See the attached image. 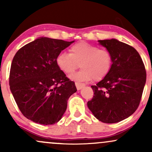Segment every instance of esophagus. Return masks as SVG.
<instances>
[{"label": "esophagus", "mask_w": 152, "mask_h": 152, "mask_svg": "<svg viewBox=\"0 0 152 152\" xmlns=\"http://www.w3.org/2000/svg\"><path fill=\"white\" fill-rule=\"evenodd\" d=\"M75 84H76V88H77V90L81 89V88L85 86L84 83H79V82H76V83H75Z\"/></svg>", "instance_id": "esophagus-1"}]
</instances>
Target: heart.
Returning <instances> with one entry per match:
<instances>
[{
    "instance_id": "b5f03b06",
    "label": "heart",
    "mask_w": 152,
    "mask_h": 152,
    "mask_svg": "<svg viewBox=\"0 0 152 152\" xmlns=\"http://www.w3.org/2000/svg\"><path fill=\"white\" fill-rule=\"evenodd\" d=\"M56 63L65 74H72L78 66L81 70L70 76L78 81H101L109 74L112 67L113 58L106 48L83 42L75 43L69 48V53L61 52L57 55Z\"/></svg>"
}]
</instances>
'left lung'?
I'll use <instances>...</instances> for the list:
<instances>
[{"instance_id": "1", "label": "left lung", "mask_w": 152, "mask_h": 152, "mask_svg": "<svg viewBox=\"0 0 152 152\" xmlns=\"http://www.w3.org/2000/svg\"><path fill=\"white\" fill-rule=\"evenodd\" d=\"M111 52L113 64L109 74L96 86L87 103L99 121L117 123L133 114L140 104L146 83L145 66L135 48L116 39L99 40Z\"/></svg>"}]
</instances>
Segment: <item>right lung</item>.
I'll use <instances>...</instances> for the list:
<instances>
[{
  "label": "right lung",
  "mask_w": 152,
  "mask_h": 152,
  "mask_svg": "<svg viewBox=\"0 0 152 152\" xmlns=\"http://www.w3.org/2000/svg\"><path fill=\"white\" fill-rule=\"evenodd\" d=\"M73 42L41 37L15 53L10 66V88L28 119L50 125L62 118L68 99L77 89L58 69L56 58Z\"/></svg>",
  "instance_id": "1"
}]
</instances>
